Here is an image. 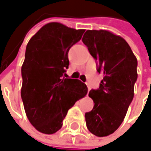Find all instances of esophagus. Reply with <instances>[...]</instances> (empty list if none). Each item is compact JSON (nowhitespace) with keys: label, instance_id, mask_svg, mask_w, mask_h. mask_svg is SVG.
Returning <instances> with one entry per match:
<instances>
[{"label":"esophagus","instance_id":"1","mask_svg":"<svg viewBox=\"0 0 151 151\" xmlns=\"http://www.w3.org/2000/svg\"><path fill=\"white\" fill-rule=\"evenodd\" d=\"M86 86H87V87H88V91H91V86H90V84H89V83H86Z\"/></svg>","mask_w":151,"mask_h":151}]
</instances>
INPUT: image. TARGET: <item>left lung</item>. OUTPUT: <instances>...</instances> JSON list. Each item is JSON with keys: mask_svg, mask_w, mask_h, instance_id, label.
Segmentation results:
<instances>
[{"mask_svg": "<svg viewBox=\"0 0 151 151\" xmlns=\"http://www.w3.org/2000/svg\"><path fill=\"white\" fill-rule=\"evenodd\" d=\"M82 41L103 74L99 89L89 92L95 105L86 113V123L93 134L107 136L121 125L133 100L137 59L128 43L111 31L88 30Z\"/></svg>", "mask_w": 151, "mask_h": 151, "instance_id": "1", "label": "left lung"}]
</instances>
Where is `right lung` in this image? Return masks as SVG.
<instances>
[{
    "instance_id": "obj_1",
    "label": "right lung",
    "mask_w": 151,
    "mask_h": 151,
    "mask_svg": "<svg viewBox=\"0 0 151 151\" xmlns=\"http://www.w3.org/2000/svg\"><path fill=\"white\" fill-rule=\"evenodd\" d=\"M84 32L50 22L26 45L21 66V99L28 120L41 133L58 131L69 109L87 94L85 83L64 77L69 67V50Z\"/></svg>"
}]
</instances>
